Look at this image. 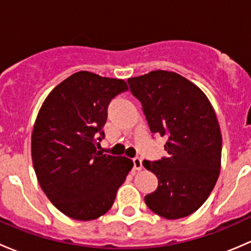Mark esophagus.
<instances>
[{"instance_id": "1", "label": "esophagus", "mask_w": 251, "mask_h": 251, "mask_svg": "<svg viewBox=\"0 0 251 251\" xmlns=\"http://www.w3.org/2000/svg\"><path fill=\"white\" fill-rule=\"evenodd\" d=\"M142 168H143V165H142V160L140 158H135L133 159V169L135 170H142Z\"/></svg>"}]
</instances>
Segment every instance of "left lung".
Masks as SVG:
<instances>
[{"mask_svg": "<svg viewBox=\"0 0 251 251\" xmlns=\"http://www.w3.org/2000/svg\"><path fill=\"white\" fill-rule=\"evenodd\" d=\"M127 82L151 132L168 138V156L143 161L158 177V188L144 201L168 220L188 216L204 204L219 178L222 136L214 108L198 86L176 73L155 70Z\"/></svg>", "mask_w": 251, "mask_h": 251, "instance_id": "8db88e82", "label": "left lung"}]
</instances>
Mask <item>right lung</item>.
<instances>
[{
    "label": "right lung",
    "instance_id": "1",
    "mask_svg": "<svg viewBox=\"0 0 251 251\" xmlns=\"http://www.w3.org/2000/svg\"><path fill=\"white\" fill-rule=\"evenodd\" d=\"M124 80L78 72L47 96L31 136V155L42 191L59 211L80 221L110 209L133 163L97 151L110 100Z\"/></svg>",
    "mask_w": 251,
    "mask_h": 251
}]
</instances>
